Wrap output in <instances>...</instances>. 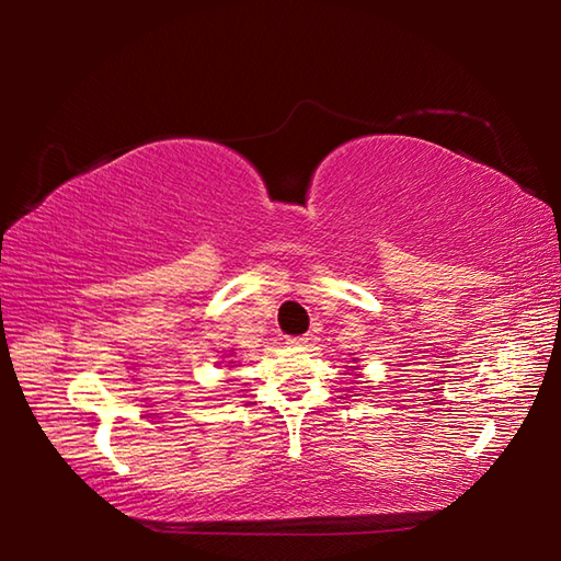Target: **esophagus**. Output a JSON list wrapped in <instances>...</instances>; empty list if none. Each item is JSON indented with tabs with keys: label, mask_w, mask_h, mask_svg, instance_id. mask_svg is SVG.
Instances as JSON below:
<instances>
[{
	"label": "esophagus",
	"mask_w": 561,
	"mask_h": 561,
	"mask_svg": "<svg viewBox=\"0 0 561 561\" xmlns=\"http://www.w3.org/2000/svg\"><path fill=\"white\" fill-rule=\"evenodd\" d=\"M309 341V336H287L289 346H304Z\"/></svg>",
	"instance_id": "esophagus-1"
}]
</instances>
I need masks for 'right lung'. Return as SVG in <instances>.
<instances>
[{"label":"right lung","mask_w":561,"mask_h":561,"mask_svg":"<svg viewBox=\"0 0 561 561\" xmlns=\"http://www.w3.org/2000/svg\"><path fill=\"white\" fill-rule=\"evenodd\" d=\"M230 364H232V360H230Z\"/></svg>","instance_id":"right-lung-1"}]
</instances>
